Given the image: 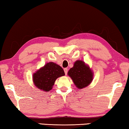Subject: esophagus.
<instances>
[{
    "mask_svg": "<svg viewBox=\"0 0 129 129\" xmlns=\"http://www.w3.org/2000/svg\"><path fill=\"white\" fill-rule=\"evenodd\" d=\"M64 71L65 74L67 75V73H68V68H64Z\"/></svg>",
    "mask_w": 129,
    "mask_h": 129,
    "instance_id": "esophagus-1",
    "label": "esophagus"
}]
</instances>
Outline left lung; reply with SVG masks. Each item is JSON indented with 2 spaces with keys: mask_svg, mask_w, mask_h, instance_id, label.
Returning <instances> with one entry per match:
<instances>
[{
  "mask_svg": "<svg viewBox=\"0 0 129 129\" xmlns=\"http://www.w3.org/2000/svg\"><path fill=\"white\" fill-rule=\"evenodd\" d=\"M68 74L72 79L75 85L79 89L89 85L93 80L92 71L82 61H76L73 67L70 69Z\"/></svg>",
  "mask_w": 129,
  "mask_h": 129,
  "instance_id": "left-lung-1",
  "label": "left lung"
}]
</instances>
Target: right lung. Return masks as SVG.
Segmentation results:
<instances>
[{
    "label": "right lung",
    "instance_id": "obj_1",
    "mask_svg": "<svg viewBox=\"0 0 129 129\" xmlns=\"http://www.w3.org/2000/svg\"><path fill=\"white\" fill-rule=\"evenodd\" d=\"M64 75V71L61 67L51 62L34 73L33 80L37 88L43 91H49L52 89L57 78Z\"/></svg>",
    "mask_w": 129,
    "mask_h": 129
}]
</instances>
